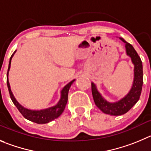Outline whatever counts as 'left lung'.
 I'll return each mask as SVG.
<instances>
[{"label": "left lung", "mask_w": 151, "mask_h": 151, "mask_svg": "<svg viewBox=\"0 0 151 151\" xmlns=\"http://www.w3.org/2000/svg\"><path fill=\"white\" fill-rule=\"evenodd\" d=\"M120 39L125 44L127 55L130 57L134 65V79L131 89L123 98L116 102L111 103L103 98L95 84L91 83V92L95 105L103 112L111 115H121L127 113L139 100L143 85V68L140 57L130 44L122 38Z\"/></svg>", "instance_id": "1"}]
</instances>
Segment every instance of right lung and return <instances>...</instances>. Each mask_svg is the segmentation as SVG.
Returning <instances> with one entry per match:
<instances>
[{
	"instance_id": "obj_1",
	"label": "right lung",
	"mask_w": 151,
	"mask_h": 151,
	"mask_svg": "<svg viewBox=\"0 0 151 151\" xmlns=\"http://www.w3.org/2000/svg\"><path fill=\"white\" fill-rule=\"evenodd\" d=\"M16 50L14 51L12 56L10 57L9 63V67H8V71H7V79H6V83H7L8 89H9V95H10L11 100L12 101L13 104L18 109V111L22 113V115L27 120L31 121V122H35L36 124H47L48 122H51V121L54 120L56 118L60 116L62 113L64 111L65 106L68 102V91L69 88L71 87V84L75 81V80H73L70 83L65 86L63 88L61 91V97H60V101L55 106H53L51 107L47 108V109H41V110H31V109H28L27 108H24L22 106L16 99L14 97L13 94H12V91L10 88V85L9 83V79H8V75H9V71L11 65V60H12V56L15 53Z\"/></svg>"
}]
</instances>
